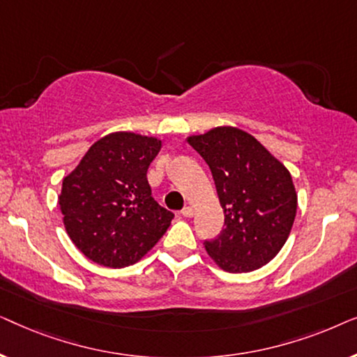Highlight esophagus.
Returning a JSON list of instances; mask_svg holds the SVG:
<instances>
[{"instance_id": "obj_1", "label": "esophagus", "mask_w": 357, "mask_h": 357, "mask_svg": "<svg viewBox=\"0 0 357 357\" xmlns=\"http://www.w3.org/2000/svg\"><path fill=\"white\" fill-rule=\"evenodd\" d=\"M182 214H183L185 218H192L193 216V208L192 206H185L182 209Z\"/></svg>"}]
</instances>
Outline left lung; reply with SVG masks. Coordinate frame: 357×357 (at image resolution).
<instances>
[{"mask_svg":"<svg viewBox=\"0 0 357 357\" xmlns=\"http://www.w3.org/2000/svg\"><path fill=\"white\" fill-rule=\"evenodd\" d=\"M188 143L211 170L224 229L204 241L209 257L229 273H247L276 257L297 209L291 174L252 135L219 126Z\"/></svg>","mask_w":357,"mask_h":357,"instance_id":"1","label":"left lung"}]
</instances>
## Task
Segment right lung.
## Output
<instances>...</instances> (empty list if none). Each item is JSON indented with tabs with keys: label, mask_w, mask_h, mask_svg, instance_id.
<instances>
[{
	"label": "right lung",
	"mask_w": 357,
	"mask_h": 357,
	"mask_svg": "<svg viewBox=\"0 0 357 357\" xmlns=\"http://www.w3.org/2000/svg\"><path fill=\"white\" fill-rule=\"evenodd\" d=\"M159 149L155 138L107 135L63 180L60 206L68 236L97 265H133L170 226L174 213L151 197L146 177Z\"/></svg>",
	"instance_id": "right-lung-1"
}]
</instances>
